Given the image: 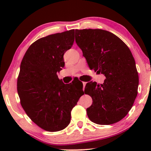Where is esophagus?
<instances>
[{
  "instance_id": "obj_1",
  "label": "esophagus",
  "mask_w": 151,
  "mask_h": 151,
  "mask_svg": "<svg viewBox=\"0 0 151 151\" xmlns=\"http://www.w3.org/2000/svg\"><path fill=\"white\" fill-rule=\"evenodd\" d=\"M83 90H84V88H85V86H86V83H85V82H83Z\"/></svg>"
}]
</instances>
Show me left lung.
<instances>
[{
    "instance_id": "1",
    "label": "left lung",
    "mask_w": 151,
    "mask_h": 151,
    "mask_svg": "<svg viewBox=\"0 0 151 151\" xmlns=\"http://www.w3.org/2000/svg\"><path fill=\"white\" fill-rule=\"evenodd\" d=\"M75 40L89 68L103 74V84L90 82L85 93L93 99L86 113L92 122L111 124L131 109L138 93L139 75L127 45L115 35L102 29L75 30Z\"/></svg>"
}]
</instances>
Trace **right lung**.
Instances as JSON below:
<instances>
[{
  "mask_svg": "<svg viewBox=\"0 0 151 151\" xmlns=\"http://www.w3.org/2000/svg\"><path fill=\"white\" fill-rule=\"evenodd\" d=\"M74 40V29L40 38L28 48L20 64L17 80L20 104L45 131L65 129L71 111L84 94L82 82L64 84L57 74L65 66L64 54Z\"/></svg>",
  "mask_w": 151,
  "mask_h": 151,
  "instance_id": "obj_1",
  "label": "right lung"
}]
</instances>
